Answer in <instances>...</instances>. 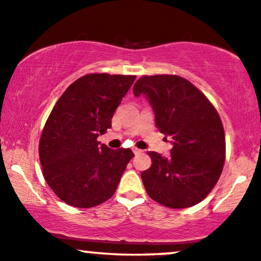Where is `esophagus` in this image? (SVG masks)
Here are the masks:
<instances>
[{"label":"esophagus","mask_w":261,"mask_h":261,"mask_svg":"<svg viewBox=\"0 0 261 261\" xmlns=\"http://www.w3.org/2000/svg\"><path fill=\"white\" fill-rule=\"evenodd\" d=\"M133 151H134V154H135V155L141 154V152H142L141 149H137V148H134V149H133Z\"/></svg>","instance_id":"34e87169"}]
</instances>
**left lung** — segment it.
I'll return each mask as SVG.
<instances>
[{
	"label": "left lung",
	"instance_id": "1",
	"mask_svg": "<svg viewBox=\"0 0 261 261\" xmlns=\"http://www.w3.org/2000/svg\"><path fill=\"white\" fill-rule=\"evenodd\" d=\"M135 96L144 95L152 107L159 131L171 137L168 158L155 151L142 181L151 199L172 209L196 205L220 179L225 160L223 125L205 95L175 75L142 76Z\"/></svg>",
	"mask_w": 261,
	"mask_h": 261
}]
</instances>
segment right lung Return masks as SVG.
Returning a JSON list of instances; mask_svg holds the SVG:
<instances>
[{
  "mask_svg": "<svg viewBox=\"0 0 261 261\" xmlns=\"http://www.w3.org/2000/svg\"><path fill=\"white\" fill-rule=\"evenodd\" d=\"M136 76L88 74L56 102L39 141L43 175L56 196L75 207H93L116 192L131 149L113 150L98 137L112 126L114 111Z\"/></svg>",
  "mask_w": 261,
  "mask_h": 261,
  "instance_id": "obj_1",
  "label": "right lung"
}]
</instances>
